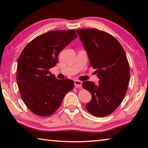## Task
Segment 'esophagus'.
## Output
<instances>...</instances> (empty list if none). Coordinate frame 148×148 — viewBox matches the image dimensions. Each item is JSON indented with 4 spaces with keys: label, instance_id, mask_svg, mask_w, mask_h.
<instances>
[{
    "label": "esophagus",
    "instance_id": "1",
    "mask_svg": "<svg viewBox=\"0 0 148 148\" xmlns=\"http://www.w3.org/2000/svg\"><path fill=\"white\" fill-rule=\"evenodd\" d=\"M74 85L75 86L81 87L82 86V82L79 80H75L74 81Z\"/></svg>",
    "mask_w": 148,
    "mask_h": 148
}]
</instances>
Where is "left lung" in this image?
<instances>
[{
  "mask_svg": "<svg viewBox=\"0 0 148 148\" xmlns=\"http://www.w3.org/2000/svg\"><path fill=\"white\" fill-rule=\"evenodd\" d=\"M76 32L99 79L97 85L89 81L82 84L92 97L86 108L95 116H106L119 106L127 91L130 69L126 53L117 39L106 32L95 29Z\"/></svg>",
  "mask_w": 148,
  "mask_h": 148,
  "instance_id": "left-lung-1",
  "label": "left lung"
}]
</instances>
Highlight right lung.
<instances>
[{
    "instance_id": "1",
    "label": "right lung",
    "mask_w": 148,
    "mask_h": 148,
    "mask_svg": "<svg viewBox=\"0 0 148 148\" xmlns=\"http://www.w3.org/2000/svg\"><path fill=\"white\" fill-rule=\"evenodd\" d=\"M77 38L74 30L52 31L27 45L17 60V83L27 108L39 116H48L61 104L74 87L71 79H57L49 71L58 63V55Z\"/></svg>"
}]
</instances>
